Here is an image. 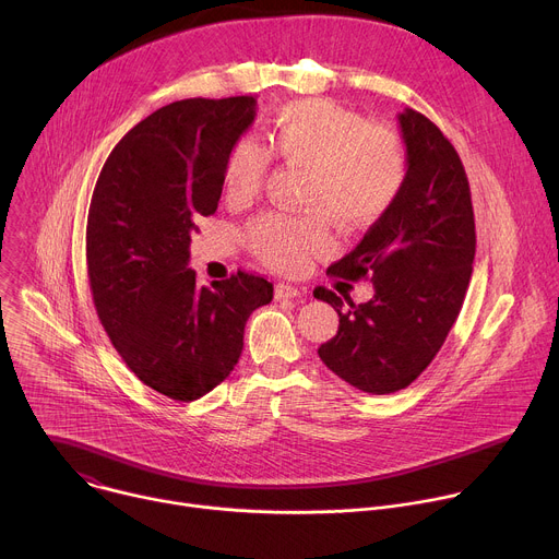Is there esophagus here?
<instances>
[{
  "mask_svg": "<svg viewBox=\"0 0 559 559\" xmlns=\"http://www.w3.org/2000/svg\"><path fill=\"white\" fill-rule=\"evenodd\" d=\"M274 294H276V298H278V300H287V298H300V296H302V292H300L298 287H294V285H287V283H278V285H276V289H274Z\"/></svg>",
  "mask_w": 559,
  "mask_h": 559,
  "instance_id": "esophagus-1",
  "label": "esophagus"
}]
</instances>
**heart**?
Returning a JSON list of instances; mask_svg holds the SVG:
<instances>
[{
	"instance_id": "b5f03b06",
	"label": "heart",
	"mask_w": 559,
	"mask_h": 559,
	"mask_svg": "<svg viewBox=\"0 0 559 559\" xmlns=\"http://www.w3.org/2000/svg\"><path fill=\"white\" fill-rule=\"evenodd\" d=\"M267 147L238 139L225 154L223 186L231 201L254 199L270 175L272 154L309 168L305 216L263 214L248 227L254 254L285 274H300L332 248L330 218L352 231L380 223L403 197L409 156L403 136L386 123L328 99L283 106L267 126Z\"/></svg>"
}]
</instances>
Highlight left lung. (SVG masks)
<instances>
[{
    "label": "left lung",
    "instance_id": "left-lung-1",
    "mask_svg": "<svg viewBox=\"0 0 559 559\" xmlns=\"http://www.w3.org/2000/svg\"><path fill=\"white\" fill-rule=\"evenodd\" d=\"M397 119L409 156L405 192L328 270L334 278H369L373 298L356 305L328 287L313 289L341 318L318 356L345 382L376 395L409 386L431 365L462 309L475 257L471 190L455 147L412 108Z\"/></svg>",
    "mask_w": 559,
    "mask_h": 559
}]
</instances>
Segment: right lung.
Returning <instances> with one entry per match:
<instances>
[{"mask_svg":"<svg viewBox=\"0 0 559 559\" xmlns=\"http://www.w3.org/2000/svg\"><path fill=\"white\" fill-rule=\"evenodd\" d=\"M257 99H183L139 121L97 179L86 261L99 321L134 376L190 403L221 384L243 352L267 278L238 270L197 283L190 236L218 207L223 162L254 121Z\"/></svg>","mask_w":559,"mask_h":559,"instance_id":"1","label":"right lung"}]
</instances>
